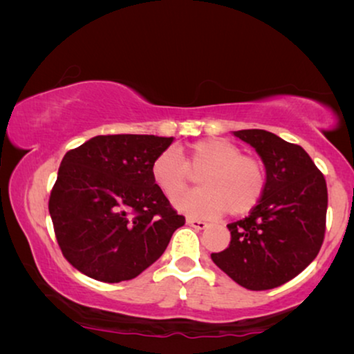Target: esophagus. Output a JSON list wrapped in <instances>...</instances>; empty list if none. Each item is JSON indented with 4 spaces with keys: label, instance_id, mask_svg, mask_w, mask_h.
Masks as SVG:
<instances>
[{
    "label": "esophagus",
    "instance_id": "34e87169",
    "mask_svg": "<svg viewBox=\"0 0 354 354\" xmlns=\"http://www.w3.org/2000/svg\"><path fill=\"white\" fill-rule=\"evenodd\" d=\"M187 224L193 227V229H196V230H203V229H206V227H207L206 222H203L200 219H193V217H187Z\"/></svg>",
    "mask_w": 354,
    "mask_h": 354
}]
</instances>
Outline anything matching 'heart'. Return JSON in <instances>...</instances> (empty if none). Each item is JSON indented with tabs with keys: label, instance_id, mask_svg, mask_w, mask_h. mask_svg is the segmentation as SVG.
Returning a JSON list of instances; mask_svg holds the SVG:
<instances>
[{
	"label": "heart",
	"instance_id": "1",
	"mask_svg": "<svg viewBox=\"0 0 354 354\" xmlns=\"http://www.w3.org/2000/svg\"><path fill=\"white\" fill-rule=\"evenodd\" d=\"M151 178L167 198L180 194L198 177L201 189L174 198L183 214L205 219L246 216L263 200L268 169L259 156L241 153L227 138L198 140L188 148L164 149L151 162Z\"/></svg>",
	"mask_w": 354,
	"mask_h": 354
}]
</instances>
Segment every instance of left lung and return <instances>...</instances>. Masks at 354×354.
I'll return each mask as SVG.
<instances>
[{"label": "left lung", "mask_w": 354, "mask_h": 354, "mask_svg": "<svg viewBox=\"0 0 354 354\" xmlns=\"http://www.w3.org/2000/svg\"><path fill=\"white\" fill-rule=\"evenodd\" d=\"M268 169V187L245 219L232 222L230 245L211 258L248 290L280 287L308 268L326 234L327 183L309 154L268 130H236Z\"/></svg>", "instance_id": "1"}]
</instances>
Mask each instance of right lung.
<instances>
[{"instance_id":"add662e5","label":"right lung","mask_w":354,"mask_h":354,"mask_svg":"<svg viewBox=\"0 0 354 354\" xmlns=\"http://www.w3.org/2000/svg\"><path fill=\"white\" fill-rule=\"evenodd\" d=\"M172 140L98 135L62 158L48 209L62 254L82 274L108 283L135 279L185 224L149 172Z\"/></svg>"}]
</instances>
